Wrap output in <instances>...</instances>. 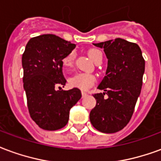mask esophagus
Listing matches in <instances>:
<instances>
[{
    "label": "esophagus",
    "mask_w": 161,
    "mask_h": 161,
    "mask_svg": "<svg viewBox=\"0 0 161 161\" xmlns=\"http://www.w3.org/2000/svg\"><path fill=\"white\" fill-rule=\"evenodd\" d=\"M82 96H83V97H86V96H87V93L84 92V91H82Z\"/></svg>",
    "instance_id": "obj_1"
}]
</instances>
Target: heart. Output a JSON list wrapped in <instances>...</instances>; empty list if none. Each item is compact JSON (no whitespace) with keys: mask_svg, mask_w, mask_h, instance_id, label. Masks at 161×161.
Segmentation results:
<instances>
[{"mask_svg":"<svg viewBox=\"0 0 161 161\" xmlns=\"http://www.w3.org/2000/svg\"><path fill=\"white\" fill-rule=\"evenodd\" d=\"M89 57L91 58L93 61H96L99 57H103L102 53L97 49H91L89 51ZM74 58H75V53L70 52L68 53L66 56L64 57L62 60V64L64 68L69 69L73 65ZM96 82V77L94 75L90 73H84V72H79V73L74 74L73 76L69 78V84L71 87L78 88L83 91L89 90L90 88L93 86V84Z\"/></svg>","mask_w":161,"mask_h":161,"instance_id":"obj_1","label":"heart"}]
</instances>
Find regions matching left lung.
<instances>
[{"label":"left lung","mask_w":161,"mask_h":161,"mask_svg":"<svg viewBox=\"0 0 161 161\" xmlns=\"http://www.w3.org/2000/svg\"><path fill=\"white\" fill-rule=\"evenodd\" d=\"M94 46L103 48L108 67L97 87L105 92L94 95L97 104L90 120L98 131L112 134L121 130L133 115L142 91L145 60L137 44L120 38Z\"/></svg>","instance_id":"8db88e82"}]
</instances>
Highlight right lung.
I'll return each mask as SVG.
<instances>
[{
  "mask_svg": "<svg viewBox=\"0 0 161 161\" xmlns=\"http://www.w3.org/2000/svg\"><path fill=\"white\" fill-rule=\"evenodd\" d=\"M75 47V44L56 35L44 34L32 38L23 53V86L30 116L45 130L64 128L70 109L82 97L77 88L56 90L65 85L62 60Z\"/></svg>",
  "mask_w": 161,
  "mask_h": 161,
  "instance_id": "obj_1",
  "label": "right lung"
}]
</instances>
